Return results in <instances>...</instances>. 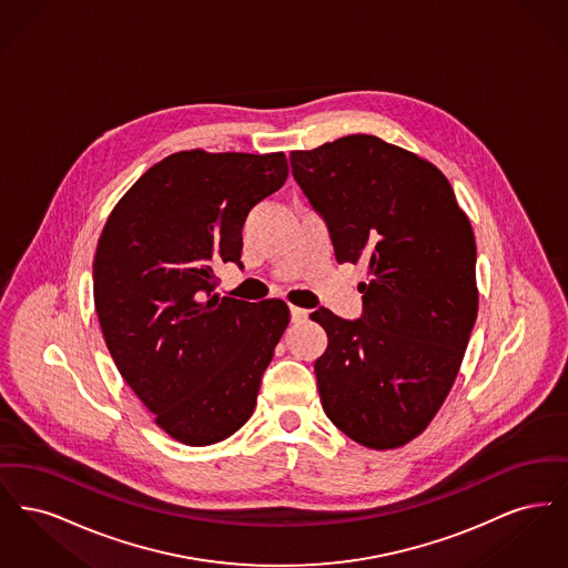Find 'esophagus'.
Instances as JSON below:
<instances>
[{"label": "esophagus", "instance_id": "esophagus-1", "mask_svg": "<svg viewBox=\"0 0 568 568\" xmlns=\"http://www.w3.org/2000/svg\"><path fill=\"white\" fill-rule=\"evenodd\" d=\"M290 315H292V324H302L308 320V311L300 306H290Z\"/></svg>", "mask_w": 568, "mask_h": 568}]
</instances>
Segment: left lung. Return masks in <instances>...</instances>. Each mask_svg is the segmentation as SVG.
Returning a JSON list of instances; mask_svg holds the SVG:
<instances>
[{
    "mask_svg": "<svg viewBox=\"0 0 568 568\" xmlns=\"http://www.w3.org/2000/svg\"><path fill=\"white\" fill-rule=\"evenodd\" d=\"M290 162L336 260L368 271L362 320L311 315L327 334L315 362L325 415L368 449H398L445 403L477 320L470 221L434 163L377 135L292 151Z\"/></svg>",
    "mask_w": 568,
    "mask_h": 568,
    "instance_id": "8db88e82",
    "label": "left lung"
}]
</instances>
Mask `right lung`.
Returning <instances> with one entry per match:
<instances>
[{
    "label": "right lung",
    "mask_w": 568,
    "mask_h": 568,
    "mask_svg": "<svg viewBox=\"0 0 568 568\" xmlns=\"http://www.w3.org/2000/svg\"><path fill=\"white\" fill-rule=\"evenodd\" d=\"M285 153H172L112 209L93 257V302L110 355L163 433L213 445L253 415L290 324L283 300L211 296L241 264L248 211L281 190Z\"/></svg>",
    "instance_id": "add662e5"
}]
</instances>
